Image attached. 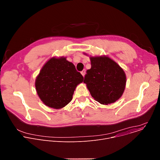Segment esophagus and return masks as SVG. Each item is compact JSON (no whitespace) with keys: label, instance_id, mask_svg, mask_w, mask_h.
I'll list each match as a JSON object with an SVG mask.
<instances>
[{"label":"esophagus","instance_id":"obj_1","mask_svg":"<svg viewBox=\"0 0 160 160\" xmlns=\"http://www.w3.org/2000/svg\"><path fill=\"white\" fill-rule=\"evenodd\" d=\"M81 74L82 75L83 77H84L85 75V70H83L81 72Z\"/></svg>","mask_w":160,"mask_h":160}]
</instances>
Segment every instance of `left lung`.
<instances>
[{
  "mask_svg": "<svg viewBox=\"0 0 160 160\" xmlns=\"http://www.w3.org/2000/svg\"><path fill=\"white\" fill-rule=\"evenodd\" d=\"M91 68L83 82L94 99L102 104L116 102L122 96L126 75L122 68L107 56L90 57Z\"/></svg>",
  "mask_w": 160,
  "mask_h": 160,
  "instance_id": "obj_1",
  "label": "left lung"
}]
</instances>
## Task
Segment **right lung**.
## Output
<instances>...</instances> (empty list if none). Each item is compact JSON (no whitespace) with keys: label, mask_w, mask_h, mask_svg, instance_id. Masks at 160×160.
I'll return each instance as SVG.
<instances>
[{"label":"right lung","mask_w":160,"mask_h":160,"mask_svg":"<svg viewBox=\"0 0 160 160\" xmlns=\"http://www.w3.org/2000/svg\"><path fill=\"white\" fill-rule=\"evenodd\" d=\"M83 77L66 58H52L45 63L35 80L38 96L46 106L60 109L69 103Z\"/></svg>","instance_id":"add662e5"}]
</instances>
